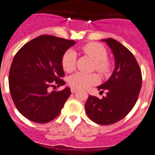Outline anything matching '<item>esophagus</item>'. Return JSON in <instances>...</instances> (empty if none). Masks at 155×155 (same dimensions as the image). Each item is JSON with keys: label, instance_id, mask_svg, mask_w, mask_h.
<instances>
[{"label": "esophagus", "instance_id": "34e87169", "mask_svg": "<svg viewBox=\"0 0 155 155\" xmlns=\"http://www.w3.org/2000/svg\"><path fill=\"white\" fill-rule=\"evenodd\" d=\"M76 91H77V89H76V88L71 87V92H72V93H75Z\"/></svg>", "mask_w": 155, "mask_h": 155}]
</instances>
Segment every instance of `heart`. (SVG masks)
I'll use <instances>...</instances> for the list:
<instances>
[{
	"mask_svg": "<svg viewBox=\"0 0 155 155\" xmlns=\"http://www.w3.org/2000/svg\"><path fill=\"white\" fill-rule=\"evenodd\" d=\"M82 51L95 62V69L100 74H108L111 69L110 62L107 58V51L103 45L97 42H90L82 47ZM76 54L72 50H68L62 58V66L67 72H72L76 69ZM99 76L96 73H85L78 72L69 79V83L72 87L85 89L97 84Z\"/></svg>",
	"mask_w": 155,
	"mask_h": 155,
	"instance_id": "b5f03b06",
	"label": "heart"
}]
</instances>
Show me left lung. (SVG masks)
I'll return each mask as SVG.
<instances>
[{"instance_id":"1","label":"left lung","mask_w":155,"mask_h":155,"mask_svg":"<svg viewBox=\"0 0 155 155\" xmlns=\"http://www.w3.org/2000/svg\"><path fill=\"white\" fill-rule=\"evenodd\" d=\"M115 59V69L110 78L98 87L107 93L102 99L89 96L85 104L90 120L101 125H110L124 118L138 98L142 75L136 58L129 49L114 38H107Z\"/></svg>"}]
</instances>
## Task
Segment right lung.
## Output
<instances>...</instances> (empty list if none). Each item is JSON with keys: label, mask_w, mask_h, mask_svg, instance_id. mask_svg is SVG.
Wrapping results in <instances>:
<instances>
[{"label": "right lung", "mask_w": 155, "mask_h": 155, "mask_svg": "<svg viewBox=\"0 0 155 155\" xmlns=\"http://www.w3.org/2000/svg\"><path fill=\"white\" fill-rule=\"evenodd\" d=\"M76 44L52 35H40L26 43L15 55L9 72V90L15 107L22 115L38 124L58 117L71 94L70 88L48 91L65 85L62 58Z\"/></svg>", "instance_id": "add662e5"}]
</instances>
